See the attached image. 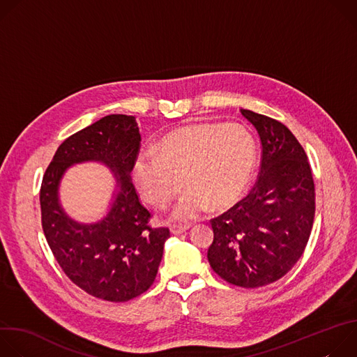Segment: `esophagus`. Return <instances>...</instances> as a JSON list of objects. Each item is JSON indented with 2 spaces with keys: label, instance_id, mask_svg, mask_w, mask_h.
I'll use <instances>...</instances> for the list:
<instances>
[{
  "label": "esophagus",
  "instance_id": "1",
  "mask_svg": "<svg viewBox=\"0 0 357 357\" xmlns=\"http://www.w3.org/2000/svg\"><path fill=\"white\" fill-rule=\"evenodd\" d=\"M190 226L189 225H185V226H172L171 227V233L172 234H181V233H185Z\"/></svg>",
  "mask_w": 357,
  "mask_h": 357
}]
</instances>
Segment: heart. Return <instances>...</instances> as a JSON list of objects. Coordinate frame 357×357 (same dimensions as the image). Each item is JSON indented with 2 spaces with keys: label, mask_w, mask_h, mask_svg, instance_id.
I'll return each mask as SVG.
<instances>
[{
  "label": "heart",
  "mask_w": 357,
  "mask_h": 357,
  "mask_svg": "<svg viewBox=\"0 0 357 357\" xmlns=\"http://www.w3.org/2000/svg\"><path fill=\"white\" fill-rule=\"evenodd\" d=\"M256 141L240 124L202 123L167 135L155 152H144L134 165V181L146 202L167 208L189 189L172 212L178 222L199 216L208 205L226 208L241 195L256 165Z\"/></svg>",
  "instance_id": "heart-1"
}]
</instances>
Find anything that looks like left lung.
<instances>
[{
	"mask_svg": "<svg viewBox=\"0 0 357 357\" xmlns=\"http://www.w3.org/2000/svg\"><path fill=\"white\" fill-rule=\"evenodd\" d=\"M240 112L260 135V172L244 199L211 220L208 260L225 281L259 288L282 278L301 259L314 225L315 185L307 154L282 123Z\"/></svg>",
	"mask_w": 357,
	"mask_h": 357,
	"instance_id": "obj_1",
	"label": "left lung"
}]
</instances>
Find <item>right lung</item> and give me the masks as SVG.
<instances>
[{
	"label": "right lung",
	"instance_id": "add662e5",
	"mask_svg": "<svg viewBox=\"0 0 357 357\" xmlns=\"http://www.w3.org/2000/svg\"><path fill=\"white\" fill-rule=\"evenodd\" d=\"M141 135L135 117L110 114L66 138L42 179L39 200L46 241L65 274L87 294L126 302L154 282L169 229L151 227L131 182ZM105 163L116 176L108 215L96 224L70 220L59 202L67 170L82 162Z\"/></svg>",
	"mask_w": 357,
	"mask_h": 357
}]
</instances>
